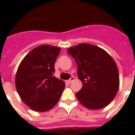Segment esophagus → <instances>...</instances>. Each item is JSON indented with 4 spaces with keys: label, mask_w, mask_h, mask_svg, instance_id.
<instances>
[{
    "label": "esophagus",
    "mask_w": 135,
    "mask_h": 135,
    "mask_svg": "<svg viewBox=\"0 0 135 135\" xmlns=\"http://www.w3.org/2000/svg\"><path fill=\"white\" fill-rule=\"evenodd\" d=\"M74 79H75V78H74V76H72V77H71V78H70L69 80H67V83H72L74 81Z\"/></svg>",
    "instance_id": "34e87169"
}]
</instances>
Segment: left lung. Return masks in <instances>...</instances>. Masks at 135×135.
Returning a JSON list of instances; mask_svg holds the SVG:
<instances>
[{
    "label": "left lung",
    "instance_id": "obj_1",
    "mask_svg": "<svg viewBox=\"0 0 135 135\" xmlns=\"http://www.w3.org/2000/svg\"><path fill=\"white\" fill-rule=\"evenodd\" d=\"M78 66V77L83 86L76 96L89 109H102L111 102L119 89L118 69L104 50L89 43L67 49Z\"/></svg>",
    "mask_w": 135,
    "mask_h": 135
}]
</instances>
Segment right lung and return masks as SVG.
Here are the masks:
<instances>
[{
	"label": "right lung",
	"mask_w": 135,
	"mask_h": 135,
	"mask_svg": "<svg viewBox=\"0 0 135 135\" xmlns=\"http://www.w3.org/2000/svg\"><path fill=\"white\" fill-rule=\"evenodd\" d=\"M61 47L41 45L22 60L15 76V86L22 101L35 111L44 112L57 104L65 83L53 74Z\"/></svg>",
	"instance_id": "right-lung-1"
}]
</instances>
